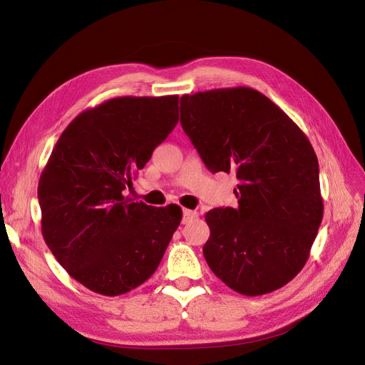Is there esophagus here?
<instances>
[{
    "label": "esophagus",
    "instance_id": "esophagus-1",
    "mask_svg": "<svg viewBox=\"0 0 365 365\" xmlns=\"http://www.w3.org/2000/svg\"><path fill=\"white\" fill-rule=\"evenodd\" d=\"M195 217H197V212H193V210H189V208L182 210V224L190 222V220Z\"/></svg>",
    "mask_w": 365,
    "mask_h": 365
}]
</instances>
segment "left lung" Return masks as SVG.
<instances>
[{"mask_svg": "<svg viewBox=\"0 0 365 365\" xmlns=\"http://www.w3.org/2000/svg\"><path fill=\"white\" fill-rule=\"evenodd\" d=\"M181 126L210 172H235L237 207L205 215L204 257L228 288L263 295L300 272L323 219L319 170L303 130L247 86L181 97Z\"/></svg>", "mask_w": 365, "mask_h": 365, "instance_id": "left-lung-1", "label": "left lung"}]
</instances>
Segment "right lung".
<instances>
[{
    "mask_svg": "<svg viewBox=\"0 0 365 365\" xmlns=\"http://www.w3.org/2000/svg\"><path fill=\"white\" fill-rule=\"evenodd\" d=\"M178 96L115 97L62 132L38 184L42 236L74 280L115 297L155 272L181 222L178 205L125 196L178 123Z\"/></svg>",
    "mask_w": 365,
    "mask_h": 365,
    "instance_id": "add662e5",
    "label": "right lung"
}]
</instances>
